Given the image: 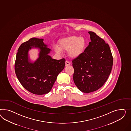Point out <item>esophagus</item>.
I'll list each match as a JSON object with an SVG mask.
<instances>
[{"label": "esophagus", "mask_w": 131, "mask_h": 131, "mask_svg": "<svg viewBox=\"0 0 131 131\" xmlns=\"http://www.w3.org/2000/svg\"><path fill=\"white\" fill-rule=\"evenodd\" d=\"M70 64H71V63H70L69 61H66V62H65V66H69V65H70Z\"/></svg>", "instance_id": "obj_1"}]
</instances>
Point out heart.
I'll return each mask as SVG.
<instances>
[{
    "mask_svg": "<svg viewBox=\"0 0 131 131\" xmlns=\"http://www.w3.org/2000/svg\"><path fill=\"white\" fill-rule=\"evenodd\" d=\"M87 47V41L83 37L72 36L61 39L58 47L54 50L58 54L62 51H68V56L72 59L78 58L84 52Z\"/></svg>",
    "mask_w": 131,
    "mask_h": 131,
    "instance_id": "1",
    "label": "heart"
}]
</instances>
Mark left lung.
<instances>
[{
	"label": "left lung",
	"mask_w": 131,
	"mask_h": 131,
	"mask_svg": "<svg viewBox=\"0 0 131 131\" xmlns=\"http://www.w3.org/2000/svg\"><path fill=\"white\" fill-rule=\"evenodd\" d=\"M88 33L91 42L84 52L72 61L75 84L84 93L94 92L102 87L110 75L113 64L109 45L94 32Z\"/></svg>",
	"instance_id": "obj_1"
}]
</instances>
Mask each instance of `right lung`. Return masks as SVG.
Returning a JSON list of instances; mask_svg holds the SVG:
<instances>
[{"label":"right lung","mask_w":131,"mask_h":131,"mask_svg":"<svg viewBox=\"0 0 131 131\" xmlns=\"http://www.w3.org/2000/svg\"><path fill=\"white\" fill-rule=\"evenodd\" d=\"M43 39L33 38L19 47L15 64L18 81L29 92L43 95L50 92L58 74L65 65L64 59L55 60L50 56L51 50ZM32 48L39 50V57L34 62L30 59L28 52Z\"/></svg>","instance_id":"add662e5"}]
</instances>
